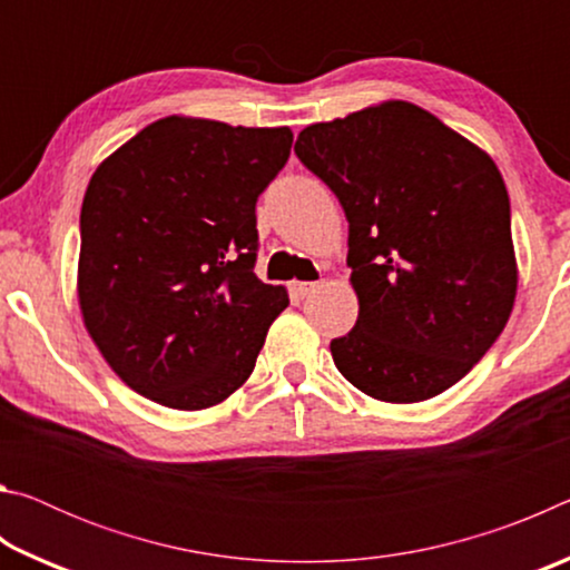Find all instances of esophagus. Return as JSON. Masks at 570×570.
Instances as JSON below:
<instances>
[{"instance_id": "1", "label": "esophagus", "mask_w": 570, "mask_h": 570, "mask_svg": "<svg viewBox=\"0 0 570 570\" xmlns=\"http://www.w3.org/2000/svg\"><path fill=\"white\" fill-rule=\"evenodd\" d=\"M316 288H320V284H314V282H294L292 284V292L296 294V296H308L312 292H316Z\"/></svg>"}]
</instances>
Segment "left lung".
I'll list each match as a JSON object with an SVG mask.
<instances>
[{"label": "left lung", "instance_id": "8db88e82", "mask_svg": "<svg viewBox=\"0 0 570 570\" xmlns=\"http://www.w3.org/2000/svg\"><path fill=\"white\" fill-rule=\"evenodd\" d=\"M294 153L350 220L360 316L336 370L382 402H422L475 366L515 302L503 176L488 153L412 102L308 125Z\"/></svg>", "mask_w": 570, "mask_h": 570}]
</instances>
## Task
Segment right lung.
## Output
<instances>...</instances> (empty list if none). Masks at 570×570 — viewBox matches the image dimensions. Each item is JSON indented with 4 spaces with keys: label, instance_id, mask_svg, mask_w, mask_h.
Returning <instances> with one entry per match:
<instances>
[{
    "label": "right lung",
    "instance_id": "1",
    "mask_svg": "<svg viewBox=\"0 0 570 570\" xmlns=\"http://www.w3.org/2000/svg\"><path fill=\"white\" fill-rule=\"evenodd\" d=\"M288 128L163 118L95 170L80 214L82 320L112 372L173 410L224 402L288 306L254 274L256 200Z\"/></svg>",
    "mask_w": 570,
    "mask_h": 570
}]
</instances>
